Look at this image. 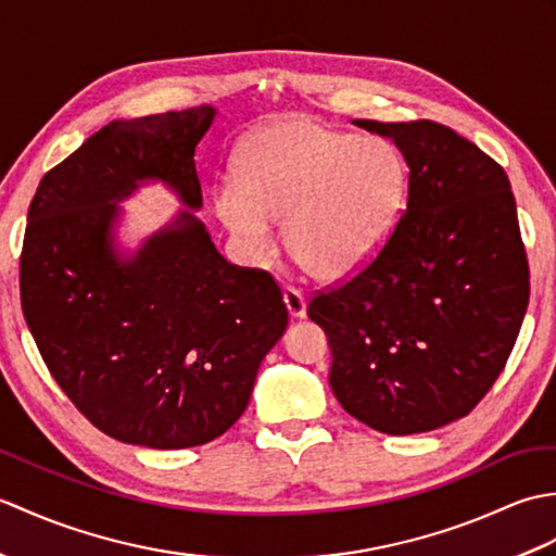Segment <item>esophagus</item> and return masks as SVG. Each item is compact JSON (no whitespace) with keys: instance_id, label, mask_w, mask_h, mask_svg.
<instances>
[{"instance_id":"34e87169","label":"esophagus","mask_w":556,"mask_h":556,"mask_svg":"<svg viewBox=\"0 0 556 556\" xmlns=\"http://www.w3.org/2000/svg\"><path fill=\"white\" fill-rule=\"evenodd\" d=\"M285 305L291 320H303L305 317V299L303 293L296 289H287L285 291Z\"/></svg>"}]
</instances>
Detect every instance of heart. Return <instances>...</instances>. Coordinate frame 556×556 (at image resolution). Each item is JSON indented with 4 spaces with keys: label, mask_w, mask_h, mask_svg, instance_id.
Returning a JSON list of instances; mask_svg holds the SVG:
<instances>
[{
    "label": "heart",
    "mask_w": 556,
    "mask_h": 556,
    "mask_svg": "<svg viewBox=\"0 0 556 556\" xmlns=\"http://www.w3.org/2000/svg\"><path fill=\"white\" fill-rule=\"evenodd\" d=\"M236 184L212 205L255 263L285 224L293 263L323 285L356 277L392 239L408 200V164L387 138H358L303 114L265 122L233 157Z\"/></svg>",
    "instance_id": "obj_1"
}]
</instances>
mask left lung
I'll return each mask as SVG.
<instances>
[{
	"label": "left lung",
	"instance_id": "obj_1",
	"mask_svg": "<svg viewBox=\"0 0 556 556\" xmlns=\"http://www.w3.org/2000/svg\"><path fill=\"white\" fill-rule=\"evenodd\" d=\"M408 164V203L382 253L308 317L332 349L329 387L384 434L464 418L504 370L530 296L509 176L434 122L353 119Z\"/></svg>",
	"mask_w": 556,
	"mask_h": 556
}]
</instances>
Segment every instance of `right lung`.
I'll use <instances>...</instances> for the list:
<instances>
[{"mask_svg": "<svg viewBox=\"0 0 556 556\" xmlns=\"http://www.w3.org/2000/svg\"><path fill=\"white\" fill-rule=\"evenodd\" d=\"M217 108L110 122L42 176L21 253V305L56 384L98 430L200 446L241 418L289 315L267 271L212 243L195 146ZM150 182L184 211L131 249L118 205Z\"/></svg>", "mask_w": 556, "mask_h": 556, "instance_id": "1", "label": "right lung"}]
</instances>
